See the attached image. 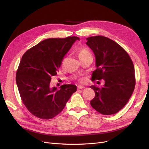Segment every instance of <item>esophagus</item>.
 Segmentation results:
<instances>
[{
	"label": "esophagus",
	"instance_id": "obj_1",
	"mask_svg": "<svg viewBox=\"0 0 149 149\" xmlns=\"http://www.w3.org/2000/svg\"><path fill=\"white\" fill-rule=\"evenodd\" d=\"M77 88H78V89H83L84 88V87L82 86H78Z\"/></svg>",
	"mask_w": 149,
	"mask_h": 149
}]
</instances>
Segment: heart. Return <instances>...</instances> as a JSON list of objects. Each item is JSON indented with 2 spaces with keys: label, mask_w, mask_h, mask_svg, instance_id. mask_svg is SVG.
Wrapping results in <instances>:
<instances>
[{
  "label": "heart",
  "mask_w": 149,
  "mask_h": 149,
  "mask_svg": "<svg viewBox=\"0 0 149 149\" xmlns=\"http://www.w3.org/2000/svg\"><path fill=\"white\" fill-rule=\"evenodd\" d=\"M91 55L89 50L86 48H84V47H81V48H80L78 50V56H79V58H81L84 57L86 56H90ZM79 82H83L84 81L83 79H79L78 80Z\"/></svg>",
  "instance_id": "b5f03b06"
}]
</instances>
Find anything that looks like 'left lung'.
Segmentation results:
<instances>
[{
	"label": "left lung",
	"mask_w": 149,
	"mask_h": 149,
	"mask_svg": "<svg viewBox=\"0 0 149 149\" xmlns=\"http://www.w3.org/2000/svg\"><path fill=\"white\" fill-rule=\"evenodd\" d=\"M86 44L94 53L97 69L92 80L103 79L101 88L92 86L95 95L91 106L103 115H112L126 106L135 86V68L132 59L122 47L111 39L96 36L87 38Z\"/></svg>",
	"instance_id": "obj_1"
}]
</instances>
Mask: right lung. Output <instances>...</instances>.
Returning <instances> with one entry per match:
<instances>
[{
	"label": "right lung",
	"instance_id": "obj_1",
	"mask_svg": "<svg viewBox=\"0 0 149 149\" xmlns=\"http://www.w3.org/2000/svg\"><path fill=\"white\" fill-rule=\"evenodd\" d=\"M77 37L51 38L40 42L23 55L15 80L22 102L38 118L49 120L59 114L77 91L74 84L61 89L50 88L51 77L57 74L66 53Z\"/></svg>",
	"mask_w": 149,
	"mask_h": 149
}]
</instances>
